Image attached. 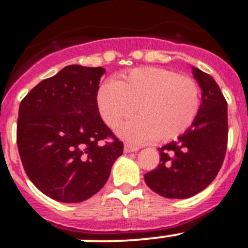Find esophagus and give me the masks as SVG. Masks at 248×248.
<instances>
[{
  "mask_svg": "<svg viewBox=\"0 0 248 248\" xmlns=\"http://www.w3.org/2000/svg\"><path fill=\"white\" fill-rule=\"evenodd\" d=\"M139 151V147L136 146H131V145H124V152L125 154H130V152H136Z\"/></svg>",
  "mask_w": 248,
  "mask_h": 248,
  "instance_id": "obj_1",
  "label": "esophagus"
}]
</instances>
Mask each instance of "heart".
I'll return each mask as SVG.
<instances>
[{"instance_id": "obj_1", "label": "heart", "mask_w": 248, "mask_h": 248, "mask_svg": "<svg viewBox=\"0 0 248 248\" xmlns=\"http://www.w3.org/2000/svg\"><path fill=\"white\" fill-rule=\"evenodd\" d=\"M97 106L110 128L136 112L138 117L117 129L128 142L169 141L192 125L201 107V93L190 77L161 67H140L115 82L102 83Z\"/></svg>"}]
</instances>
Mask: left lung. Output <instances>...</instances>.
<instances>
[{
    "label": "left lung",
    "mask_w": 248,
    "mask_h": 248,
    "mask_svg": "<svg viewBox=\"0 0 248 248\" xmlns=\"http://www.w3.org/2000/svg\"><path fill=\"white\" fill-rule=\"evenodd\" d=\"M202 103L190 128L177 141L158 147L160 165L145 174L147 187L170 199H186L217 177L228 144V103L210 75L193 67Z\"/></svg>",
    "instance_id": "left-lung-1"
}]
</instances>
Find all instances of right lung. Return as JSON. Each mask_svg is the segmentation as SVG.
Returning <instances> with one entry per match:
<instances>
[{"label":"right lung","instance_id":"obj_1","mask_svg":"<svg viewBox=\"0 0 248 248\" xmlns=\"http://www.w3.org/2000/svg\"><path fill=\"white\" fill-rule=\"evenodd\" d=\"M104 72L70 65L20 102L17 145L24 171L40 192L58 202L79 203L99 192L123 154V142L97 106Z\"/></svg>","mask_w":248,"mask_h":248}]
</instances>
